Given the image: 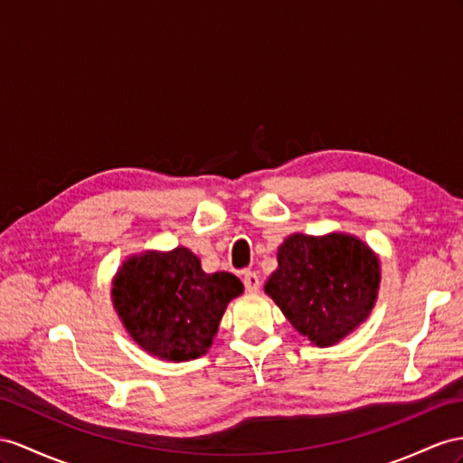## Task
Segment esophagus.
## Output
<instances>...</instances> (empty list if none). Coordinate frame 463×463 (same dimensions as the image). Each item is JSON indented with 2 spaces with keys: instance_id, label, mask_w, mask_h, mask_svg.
Instances as JSON below:
<instances>
[{
  "instance_id": "34e87169",
  "label": "esophagus",
  "mask_w": 463,
  "mask_h": 463,
  "mask_svg": "<svg viewBox=\"0 0 463 463\" xmlns=\"http://www.w3.org/2000/svg\"><path fill=\"white\" fill-rule=\"evenodd\" d=\"M242 281H244V288H246V291L256 293V291L260 289V278H258L256 271H244Z\"/></svg>"
}]
</instances>
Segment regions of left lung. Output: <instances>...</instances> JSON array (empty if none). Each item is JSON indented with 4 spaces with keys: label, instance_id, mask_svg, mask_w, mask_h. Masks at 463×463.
<instances>
[{
    "label": "left lung",
    "instance_id": "left-lung-1",
    "mask_svg": "<svg viewBox=\"0 0 463 463\" xmlns=\"http://www.w3.org/2000/svg\"><path fill=\"white\" fill-rule=\"evenodd\" d=\"M379 279L377 254L355 236L295 232L278 248L264 289L299 335L326 348L370 317Z\"/></svg>",
    "mask_w": 463,
    "mask_h": 463
}]
</instances>
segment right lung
<instances>
[{"instance_id": "1", "label": "right lung", "mask_w": 463, "mask_h": 463, "mask_svg": "<svg viewBox=\"0 0 463 463\" xmlns=\"http://www.w3.org/2000/svg\"><path fill=\"white\" fill-rule=\"evenodd\" d=\"M242 281L229 271L205 274L184 246L130 256L113 279V307L137 345L168 362L203 355Z\"/></svg>"}]
</instances>
